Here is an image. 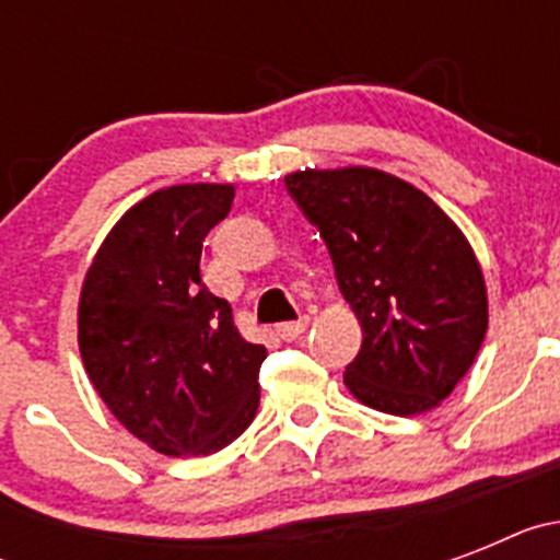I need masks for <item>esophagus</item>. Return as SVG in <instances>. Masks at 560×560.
Listing matches in <instances>:
<instances>
[{
    "label": "esophagus",
    "mask_w": 560,
    "mask_h": 560,
    "mask_svg": "<svg viewBox=\"0 0 560 560\" xmlns=\"http://www.w3.org/2000/svg\"><path fill=\"white\" fill-rule=\"evenodd\" d=\"M305 328H308V316H300V319H294V323L277 325V336L285 341H291V339H296L300 334H305Z\"/></svg>",
    "instance_id": "34e87169"
}]
</instances>
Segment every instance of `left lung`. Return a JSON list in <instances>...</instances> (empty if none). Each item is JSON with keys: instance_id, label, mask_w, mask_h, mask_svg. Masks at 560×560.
Returning <instances> with one entry per match:
<instances>
[{"instance_id": "obj_1", "label": "left lung", "mask_w": 560, "mask_h": 560, "mask_svg": "<svg viewBox=\"0 0 560 560\" xmlns=\"http://www.w3.org/2000/svg\"><path fill=\"white\" fill-rule=\"evenodd\" d=\"M285 190L323 235L361 323L364 341L345 370L350 393L400 418L438 407L488 330L471 244L427 192L373 167L291 173Z\"/></svg>"}]
</instances>
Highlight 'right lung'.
Segmentation results:
<instances>
[{
  "label": "right lung",
  "instance_id": "right-lung-1",
  "mask_svg": "<svg viewBox=\"0 0 560 560\" xmlns=\"http://www.w3.org/2000/svg\"><path fill=\"white\" fill-rule=\"evenodd\" d=\"M232 185L151 192L117 221L89 266L78 345L89 381L122 427L167 457L230 446L255 420L264 345L232 325L201 280V246Z\"/></svg>",
  "mask_w": 560,
  "mask_h": 560
}]
</instances>
